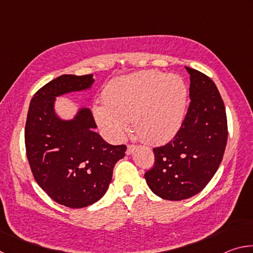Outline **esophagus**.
I'll return each instance as SVG.
<instances>
[{"label": "esophagus", "mask_w": 253, "mask_h": 253, "mask_svg": "<svg viewBox=\"0 0 253 253\" xmlns=\"http://www.w3.org/2000/svg\"><path fill=\"white\" fill-rule=\"evenodd\" d=\"M136 148H137L136 145L129 144V145H128V146H127V151H126V154H127V155H130V154L134 153V151H135Z\"/></svg>", "instance_id": "esophagus-1"}]
</instances>
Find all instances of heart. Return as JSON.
<instances>
[{"label": "heart", "mask_w": 253, "mask_h": 253, "mask_svg": "<svg viewBox=\"0 0 253 253\" xmlns=\"http://www.w3.org/2000/svg\"><path fill=\"white\" fill-rule=\"evenodd\" d=\"M187 87L176 75L146 70L119 78L107 87L104 104L93 108L107 134L119 138L132 121L135 131L149 143L172 138L185 117Z\"/></svg>", "instance_id": "heart-1"}]
</instances>
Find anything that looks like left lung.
<instances>
[{
    "label": "left lung",
    "mask_w": 253,
    "mask_h": 253,
    "mask_svg": "<svg viewBox=\"0 0 253 253\" xmlns=\"http://www.w3.org/2000/svg\"><path fill=\"white\" fill-rule=\"evenodd\" d=\"M190 98L186 116L174 138L153 149L155 163L145 179L157 196L181 201L198 194L219 169L228 140L224 102L215 84L186 67Z\"/></svg>",
    "instance_id": "1"
}]
</instances>
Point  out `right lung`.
Here are the masks:
<instances>
[{
	"mask_svg": "<svg viewBox=\"0 0 253 253\" xmlns=\"http://www.w3.org/2000/svg\"><path fill=\"white\" fill-rule=\"evenodd\" d=\"M92 75H62L40 88L30 102L24 139L32 174L55 202L80 209L100 200L125 145H110L95 131L89 108L63 121L54 111L55 97L90 89Z\"/></svg>",
	"mask_w": 253,
	"mask_h": 253,
	"instance_id": "obj_1",
	"label": "right lung"
}]
</instances>
